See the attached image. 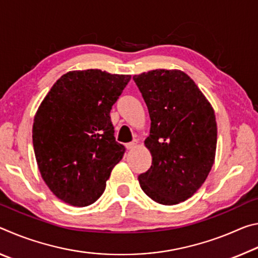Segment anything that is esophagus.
Here are the masks:
<instances>
[{
  "instance_id": "obj_1",
  "label": "esophagus",
  "mask_w": 258,
  "mask_h": 258,
  "mask_svg": "<svg viewBox=\"0 0 258 258\" xmlns=\"http://www.w3.org/2000/svg\"><path fill=\"white\" fill-rule=\"evenodd\" d=\"M138 140H133L132 142H128V143H126V149H128V150H131V149H133V148H135L138 146Z\"/></svg>"
}]
</instances>
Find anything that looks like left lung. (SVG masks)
<instances>
[{"label":"left lung","mask_w":258,"mask_h":258,"mask_svg":"<svg viewBox=\"0 0 258 258\" xmlns=\"http://www.w3.org/2000/svg\"><path fill=\"white\" fill-rule=\"evenodd\" d=\"M133 80L151 119L145 145L152 164L139 175L140 186L154 202H184L206 180L215 159V113L196 83L177 69H156Z\"/></svg>","instance_id":"obj_1"}]
</instances>
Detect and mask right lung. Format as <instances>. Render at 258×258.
I'll list each match as a JSON object with an SVG mask.
<instances>
[{
  "mask_svg": "<svg viewBox=\"0 0 258 258\" xmlns=\"http://www.w3.org/2000/svg\"><path fill=\"white\" fill-rule=\"evenodd\" d=\"M131 75L99 69L61 76L38 107L33 146L42 178L63 203L85 207L101 197L125 148L113 137L110 110Z\"/></svg>",
  "mask_w": 258,
  "mask_h": 258,
  "instance_id": "1",
  "label": "right lung"
}]
</instances>
